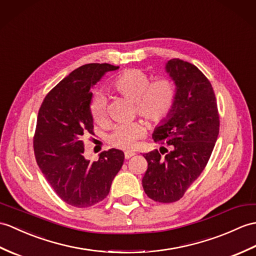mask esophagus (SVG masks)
<instances>
[{"label":"esophagus","instance_id":"esophagus-1","mask_svg":"<svg viewBox=\"0 0 256 256\" xmlns=\"http://www.w3.org/2000/svg\"><path fill=\"white\" fill-rule=\"evenodd\" d=\"M135 155V152H126V154H124V157H126V159H130V157H133Z\"/></svg>","mask_w":256,"mask_h":256}]
</instances>
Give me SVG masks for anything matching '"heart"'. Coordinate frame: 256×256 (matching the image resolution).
Here are the masks:
<instances>
[{
	"label": "heart",
	"instance_id": "obj_1",
	"mask_svg": "<svg viewBox=\"0 0 256 256\" xmlns=\"http://www.w3.org/2000/svg\"><path fill=\"white\" fill-rule=\"evenodd\" d=\"M112 88L121 96L132 101L138 114L150 123H159L167 118L174 109L176 88L170 78H158L150 82V77L138 68L128 70L112 82ZM90 114L97 123L106 118V99L102 94H94L90 101ZM140 123L121 124L109 135V142L116 148L130 150L135 147L136 140L144 134Z\"/></svg>",
	"mask_w": 256,
	"mask_h": 256
}]
</instances>
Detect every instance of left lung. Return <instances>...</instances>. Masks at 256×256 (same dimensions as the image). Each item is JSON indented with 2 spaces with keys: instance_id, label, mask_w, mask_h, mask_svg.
Wrapping results in <instances>:
<instances>
[{
  "instance_id": "left-lung-1",
  "label": "left lung",
  "mask_w": 256,
  "mask_h": 256,
  "mask_svg": "<svg viewBox=\"0 0 256 256\" xmlns=\"http://www.w3.org/2000/svg\"><path fill=\"white\" fill-rule=\"evenodd\" d=\"M166 72L176 88V104L152 138L168 150L145 154L148 167L142 180L148 198L159 203L182 198L206 167L219 134L217 101L207 77L180 58L166 63Z\"/></svg>"
}]
</instances>
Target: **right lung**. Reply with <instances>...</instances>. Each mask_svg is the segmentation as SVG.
<instances>
[{"mask_svg":"<svg viewBox=\"0 0 256 256\" xmlns=\"http://www.w3.org/2000/svg\"><path fill=\"white\" fill-rule=\"evenodd\" d=\"M118 66L86 64L73 70L46 94L39 109L34 138L36 160L62 200L78 208L98 204L110 192L124 152L112 148L98 162L84 157V138L94 134L90 89Z\"/></svg>","mask_w":256,"mask_h":256,"instance_id":"right-lung-1","label":"right lung"}]
</instances>
